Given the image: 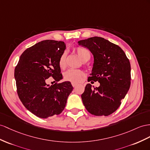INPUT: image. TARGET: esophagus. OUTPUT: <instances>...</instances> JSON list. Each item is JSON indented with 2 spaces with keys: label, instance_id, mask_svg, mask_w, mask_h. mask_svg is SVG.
Masks as SVG:
<instances>
[{
  "label": "esophagus",
  "instance_id": "esophagus-1",
  "mask_svg": "<svg viewBox=\"0 0 150 150\" xmlns=\"http://www.w3.org/2000/svg\"><path fill=\"white\" fill-rule=\"evenodd\" d=\"M71 85H72V86L74 87H75L76 86H77V83H74V82H72L71 83Z\"/></svg>",
  "mask_w": 150,
  "mask_h": 150
}]
</instances>
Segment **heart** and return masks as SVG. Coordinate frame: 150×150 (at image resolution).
Listing matches in <instances>:
<instances>
[{"instance_id":"b5f03b06","label":"heart","mask_w":150,"mask_h":150,"mask_svg":"<svg viewBox=\"0 0 150 150\" xmlns=\"http://www.w3.org/2000/svg\"><path fill=\"white\" fill-rule=\"evenodd\" d=\"M74 51L82 61H87L90 59L91 53L89 50L83 47H77L75 48ZM58 65L60 68L64 69L66 67V54L64 52L61 55ZM84 76V72L80 70H69L64 74V79L66 81L74 83L80 82L82 78Z\"/></svg>"}]
</instances>
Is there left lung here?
Returning <instances> with one entry per match:
<instances>
[{
  "mask_svg": "<svg viewBox=\"0 0 150 150\" xmlns=\"http://www.w3.org/2000/svg\"><path fill=\"white\" fill-rule=\"evenodd\" d=\"M89 49L94 64L88 81H98L100 86L92 89L87 83L81 98L86 110L96 116H108L121 105L130 86V64L118 45L99 37L78 42Z\"/></svg>",
  "mask_w": 150,
  "mask_h": 150,
  "instance_id": "left-lung-1",
  "label": "left lung"
}]
</instances>
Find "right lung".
Listing matches in <instances>:
<instances>
[{"label": "right lung", "instance_id": "right-lung-1", "mask_svg": "<svg viewBox=\"0 0 150 150\" xmlns=\"http://www.w3.org/2000/svg\"><path fill=\"white\" fill-rule=\"evenodd\" d=\"M66 45L63 41L45 40L38 42L23 52L14 70L17 93L25 108L42 118L59 115L73 91L70 82L62 79L58 61ZM49 77L57 82L46 83Z\"/></svg>", "mask_w": 150, "mask_h": 150}]
</instances>
